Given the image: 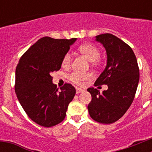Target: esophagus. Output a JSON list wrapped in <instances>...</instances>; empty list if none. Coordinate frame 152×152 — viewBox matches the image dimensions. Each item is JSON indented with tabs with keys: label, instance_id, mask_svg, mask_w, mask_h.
<instances>
[{
	"label": "esophagus",
	"instance_id": "esophagus-1",
	"mask_svg": "<svg viewBox=\"0 0 152 152\" xmlns=\"http://www.w3.org/2000/svg\"><path fill=\"white\" fill-rule=\"evenodd\" d=\"M84 90L81 89V88H77V89H76V93H77V94H80V93L84 92Z\"/></svg>",
	"mask_w": 152,
	"mask_h": 152
}]
</instances>
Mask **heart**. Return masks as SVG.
<instances>
[{
	"label": "heart",
	"mask_w": 152,
	"mask_h": 152,
	"mask_svg": "<svg viewBox=\"0 0 152 152\" xmlns=\"http://www.w3.org/2000/svg\"><path fill=\"white\" fill-rule=\"evenodd\" d=\"M79 51L80 53L85 56L86 58L91 62L95 63V61H97L100 57V52L99 49L92 44H85V45H81L79 47ZM71 61H72V55L68 52L63 57L61 64L64 67H68L71 64ZM91 77V74L77 72V71L73 72L69 75L70 80L72 81L74 84H78V85L83 84L85 80H89Z\"/></svg>",
	"instance_id": "1"
}]
</instances>
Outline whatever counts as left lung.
<instances>
[{
	"label": "left lung",
	"instance_id": "left-lung-1",
	"mask_svg": "<svg viewBox=\"0 0 152 152\" xmlns=\"http://www.w3.org/2000/svg\"><path fill=\"white\" fill-rule=\"evenodd\" d=\"M95 40L107 52V65L95 81V86L107 84L102 94L96 88L88 91L92 100L88 112L94 120L104 124L117 121L126 113L135 97L139 80L136 57L131 47L110 33L98 35Z\"/></svg>",
	"mask_w": 152,
	"mask_h": 152
}]
</instances>
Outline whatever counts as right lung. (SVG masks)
<instances>
[{"label":"right lung","instance_id":"1","mask_svg":"<svg viewBox=\"0 0 152 152\" xmlns=\"http://www.w3.org/2000/svg\"><path fill=\"white\" fill-rule=\"evenodd\" d=\"M77 39H56L43 37L26 51L16 68L15 92L28 116L44 127L64 120L75 88L65 84L58 91L51 74L61 68L64 56Z\"/></svg>","mask_w":152,"mask_h":152}]
</instances>
